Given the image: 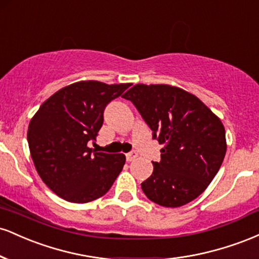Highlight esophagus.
Listing matches in <instances>:
<instances>
[{"instance_id": "34e87169", "label": "esophagus", "mask_w": 259, "mask_h": 259, "mask_svg": "<svg viewBox=\"0 0 259 259\" xmlns=\"http://www.w3.org/2000/svg\"><path fill=\"white\" fill-rule=\"evenodd\" d=\"M138 157V152L136 151H132V152L126 153V160L127 162H132V160H134Z\"/></svg>"}]
</instances>
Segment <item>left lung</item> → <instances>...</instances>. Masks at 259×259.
I'll return each mask as SVG.
<instances>
[{"label":"left lung","mask_w":259,"mask_h":259,"mask_svg":"<svg viewBox=\"0 0 259 259\" xmlns=\"http://www.w3.org/2000/svg\"><path fill=\"white\" fill-rule=\"evenodd\" d=\"M132 101L152 138L164 147L153 173L141 184L148 200L181 207L198 197L218 173L227 152L225 129L195 95L165 84H136L124 94Z\"/></svg>","instance_id":"obj_1"}]
</instances>
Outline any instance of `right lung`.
<instances>
[{
    "mask_svg": "<svg viewBox=\"0 0 259 259\" xmlns=\"http://www.w3.org/2000/svg\"><path fill=\"white\" fill-rule=\"evenodd\" d=\"M129 86L95 80L74 82L45 101L32 117L28 127L32 162L44 183L63 200H96L123 169V153L96 152L88 142L96 140L106 106Z\"/></svg>",
    "mask_w": 259,
    "mask_h": 259,
    "instance_id": "right-lung-1",
    "label": "right lung"
}]
</instances>
